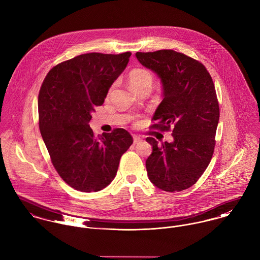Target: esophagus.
<instances>
[{"mask_svg":"<svg viewBox=\"0 0 260 260\" xmlns=\"http://www.w3.org/2000/svg\"><path fill=\"white\" fill-rule=\"evenodd\" d=\"M140 142H142V138L139 136H134V144H138Z\"/></svg>","mask_w":260,"mask_h":260,"instance_id":"obj_1","label":"esophagus"}]
</instances>
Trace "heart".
<instances>
[{
	"label": "heart",
	"mask_w": 260,
	"mask_h": 260,
	"mask_svg": "<svg viewBox=\"0 0 260 260\" xmlns=\"http://www.w3.org/2000/svg\"><path fill=\"white\" fill-rule=\"evenodd\" d=\"M127 79L131 86L138 92L146 88H152V85L154 82L153 74L145 68H136L132 70L127 76ZM113 87L114 85L111 86L108 93L111 92Z\"/></svg>",
	"instance_id": "obj_1"
}]
</instances>
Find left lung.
<instances>
[{"label":"left lung","mask_w":260,"mask_h":260,"mask_svg":"<svg viewBox=\"0 0 260 260\" xmlns=\"http://www.w3.org/2000/svg\"><path fill=\"white\" fill-rule=\"evenodd\" d=\"M139 62L160 79L164 100L153 116V128L170 131L174 141L158 145L146 160L150 181L158 189L179 192L193 186L205 172L215 148L219 104L206 67L174 50L137 52Z\"/></svg>","instance_id":"left-lung-1"}]
</instances>
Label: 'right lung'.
<instances>
[{
  "label": "right lung",
  "mask_w": 260,
  "mask_h": 260,
  "mask_svg": "<svg viewBox=\"0 0 260 260\" xmlns=\"http://www.w3.org/2000/svg\"><path fill=\"white\" fill-rule=\"evenodd\" d=\"M132 53H87L54 66L38 96L39 128L53 166L80 192H98L114 179L134 140L123 128L95 137L91 112L125 69Z\"/></svg>",
  "instance_id": "1"
}]
</instances>
